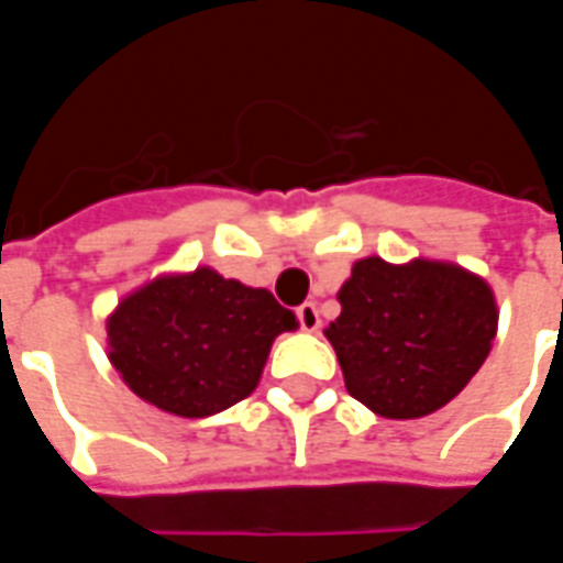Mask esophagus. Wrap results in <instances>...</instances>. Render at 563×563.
Returning a JSON list of instances; mask_svg holds the SVG:
<instances>
[{"instance_id": "esophagus-1", "label": "esophagus", "mask_w": 563, "mask_h": 563, "mask_svg": "<svg viewBox=\"0 0 563 563\" xmlns=\"http://www.w3.org/2000/svg\"><path fill=\"white\" fill-rule=\"evenodd\" d=\"M295 313H298V325H301V329H305V331H317L319 329V310H317V305H310V301H305V305L298 307Z\"/></svg>"}]
</instances>
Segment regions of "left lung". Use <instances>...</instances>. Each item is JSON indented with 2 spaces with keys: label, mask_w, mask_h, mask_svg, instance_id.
<instances>
[{
  "label": "left lung",
  "mask_w": 563,
  "mask_h": 563,
  "mask_svg": "<svg viewBox=\"0 0 563 563\" xmlns=\"http://www.w3.org/2000/svg\"><path fill=\"white\" fill-rule=\"evenodd\" d=\"M341 317L325 329L355 401L386 419L440 410L483 367L497 331L495 295L471 271L379 256L353 265Z\"/></svg>",
  "instance_id": "left-lung-1"
}]
</instances>
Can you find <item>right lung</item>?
<instances>
[{
    "label": "right lung",
    "mask_w": 563,
    "mask_h": 563,
    "mask_svg": "<svg viewBox=\"0 0 563 563\" xmlns=\"http://www.w3.org/2000/svg\"><path fill=\"white\" fill-rule=\"evenodd\" d=\"M295 325L268 289L196 268L156 277L120 301L108 317V358L139 398L201 419L244 401L274 338Z\"/></svg>",
    "instance_id": "right-lung-1"
}]
</instances>
